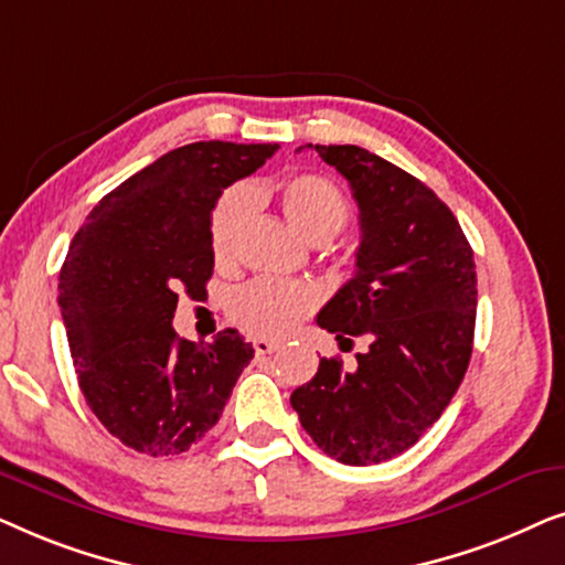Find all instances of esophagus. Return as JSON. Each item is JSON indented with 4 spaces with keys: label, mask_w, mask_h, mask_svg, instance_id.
Returning <instances> with one entry per match:
<instances>
[{
    "label": "esophagus",
    "mask_w": 565,
    "mask_h": 565,
    "mask_svg": "<svg viewBox=\"0 0 565 565\" xmlns=\"http://www.w3.org/2000/svg\"><path fill=\"white\" fill-rule=\"evenodd\" d=\"M252 347L257 354H273L275 350H280V342H275V339L257 337V339H252Z\"/></svg>",
    "instance_id": "34e87169"
}]
</instances>
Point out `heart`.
I'll use <instances>...</instances> for the list:
<instances>
[{
  "label": "heart",
  "instance_id": "1",
  "mask_svg": "<svg viewBox=\"0 0 565 565\" xmlns=\"http://www.w3.org/2000/svg\"><path fill=\"white\" fill-rule=\"evenodd\" d=\"M285 218L311 244L334 238L350 223L352 207L334 182L321 174L288 177L277 188ZM252 213V192L236 184L215 200L207 223L213 257L226 262L234 252L236 236ZM319 306V292L308 282H285L259 277L231 292L228 316L238 327L259 337H282Z\"/></svg>",
  "mask_w": 565,
  "mask_h": 565
}]
</instances>
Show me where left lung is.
Instances as JSON below:
<instances>
[{"label": "left lung", "mask_w": 565, "mask_h": 565, "mask_svg": "<svg viewBox=\"0 0 565 565\" xmlns=\"http://www.w3.org/2000/svg\"><path fill=\"white\" fill-rule=\"evenodd\" d=\"M308 149L350 182L362 228L358 269L316 323L339 344L367 337L370 350L352 373L323 358L290 404L329 458L375 466L416 445L462 383L478 303L473 249L450 207L404 169L360 146Z\"/></svg>", "instance_id": "1"}]
</instances>
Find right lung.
Instances as JSON below:
<instances>
[{
    "label": "right lung",
    "mask_w": 565,
    "mask_h": 565,
    "mask_svg": "<svg viewBox=\"0 0 565 565\" xmlns=\"http://www.w3.org/2000/svg\"><path fill=\"white\" fill-rule=\"evenodd\" d=\"M277 143L198 141L164 153L99 200L58 275V306L92 414L130 450L167 458L215 427L254 350L236 329L213 344L172 327L180 290L203 296L221 192Z\"/></svg>",
    "instance_id": "1"
}]
</instances>
